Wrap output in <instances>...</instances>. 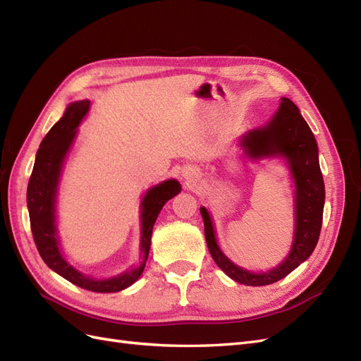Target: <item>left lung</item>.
Returning <instances> with one entry per match:
<instances>
[{
	"label": "left lung",
	"instance_id": "left-lung-1",
	"mask_svg": "<svg viewBox=\"0 0 361 361\" xmlns=\"http://www.w3.org/2000/svg\"><path fill=\"white\" fill-rule=\"evenodd\" d=\"M245 154L251 158L286 157L295 179V238L289 256L281 265L262 274L248 272L233 265L218 248L211 216L204 207L200 214L204 223V238L215 264L226 274L247 286H267L286 277L307 259L318 244L325 200L324 179L319 169L318 145L298 106L288 97H281L279 113L267 128L248 133L243 140Z\"/></svg>",
	"mask_w": 361,
	"mask_h": 361
}]
</instances>
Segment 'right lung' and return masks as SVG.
<instances>
[{"mask_svg": "<svg viewBox=\"0 0 361 361\" xmlns=\"http://www.w3.org/2000/svg\"><path fill=\"white\" fill-rule=\"evenodd\" d=\"M89 101L69 105L64 116L42 140L27 188L30 226L39 255L42 256L43 262L51 269L56 271L57 274L87 290L118 292L133 285L143 274L149 256L152 228H154L157 216L162 206L180 191V185L178 180L170 179L149 190L145 195L143 203H141V248H143L145 256L137 269L125 272V274L110 280H93L73 269L63 259L59 250L56 224H54V221H56L54 203H56V191L61 164L75 138L76 126L80 125L81 118L89 111Z\"/></svg>", "mask_w": 361, "mask_h": 361, "instance_id": "obj_1", "label": "right lung"}]
</instances>
